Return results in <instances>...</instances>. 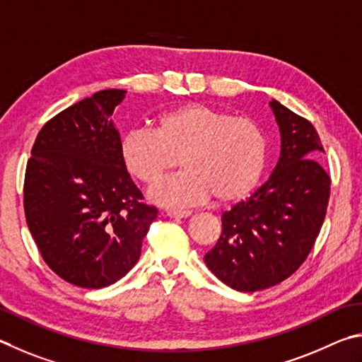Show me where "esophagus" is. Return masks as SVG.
Masks as SVG:
<instances>
[{
	"label": "esophagus",
	"mask_w": 362,
	"mask_h": 362,
	"mask_svg": "<svg viewBox=\"0 0 362 362\" xmlns=\"http://www.w3.org/2000/svg\"><path fill=\"white\" fill-rule=\"evenodd\" d=\"M192 214L191 210H167L168 218H189Z\"/></svg>",
	"instance_id": "esophagus-1"
}]
</instances>
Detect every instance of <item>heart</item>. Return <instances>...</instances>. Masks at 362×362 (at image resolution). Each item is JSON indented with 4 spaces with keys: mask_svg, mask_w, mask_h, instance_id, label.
I'll use <instances>...</instances> for the list:
<instances>
[{
    "mask_svg": "<svg viewBox=\"0 0 362 362\" xmlns=\"http://www.w3.org/2000/svg\"><path fill=\"white\" fill-rule=\"evenodd\" d=\"M124 168L143 185H154L176 167L185 171L151 189L163 206H186L214 197L221 205L245 200L259 186L269 144L255 120L191 103L163 112L156 130L127 132L119 146Z\"/></svg>",
    "mask_w": 362,
    "mask_h": 362,
    "instance_id": "b5f03b06",
    "label": "heart"
}]
</instances>
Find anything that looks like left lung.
I'll return each mask as SVG.
<instances>
[{
  "instance_id": "1",
  "label": "left lung",
  "mask_w": 362,
  "mask_h": 362,
  "mask_svg": "<svg viewBox=\"0 0 362 362\" xmlns=\"http://www.w3.org/2000/svg\"><path fill=\"white\" fill-rule=\"evenodd\" d=\"M281 151L274 173L246 202L223 214L206 267L242 293L267 289L300 267L326 218L331 177L318 163L325 152L312 122L272 100Z\"/></svg>"
}]
</instances>
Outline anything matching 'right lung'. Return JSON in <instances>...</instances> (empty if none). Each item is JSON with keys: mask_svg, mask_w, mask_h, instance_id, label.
<instances>
[{"mask_svg": "<svg viewBox=\"0 0 362 362\" xmlns=\"http://www.w3.org/2000/svg\"><path fill=\"white\" fill-rule=\"evenodd\" d=\"M124 97L107 88L57 114L37 133L25 171V218L37 250L79 288H106L129 274L157 218L120 160L111 116Z\"/></svg>", "mask_w": 362, "mask_h": 362, "instance_id": "add662e5", "label": "right lung"}]
</instances>
